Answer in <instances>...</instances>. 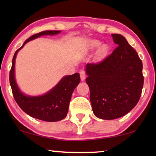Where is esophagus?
<instances>
[{
  "instance_id": "1",
  "label": "esophagus",
  "mask_w": 156,
  "mask_h": 156,
  "mask_svg": "<svg viewBox=\"0 0 156 156\" xmlns=\"http://www.w3.org/2000/svg\"><path fill=\"white\" fill-rule=\"evenodd\" d=\"M80 74L81 80H82V81H84L85 77H86V72H85L84 70L82 69V70H81V71L80 72Z\"/></svg>"
}]
</instances>
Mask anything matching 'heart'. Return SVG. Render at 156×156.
Listing matches in <instances>:
<instances>
[{
    "label": "heart",
    "instance_id": "1",
    "mask_svg": "<svg viewBox=\"0 0 156 156\" xmlns=\"http://www.w3.org/2000/svg\"><path fill=\"white\" fill-rule=\"evenodd\" d=\"M100 44H101V42H100L99 40H91L89 42V48L91 49L97 48L98 47H99ZM106 46L103 45L99 48V51L100 53H104L106 52Z\"/></svg>",
    "mask_w": 156,
    "mask_h": 156
}]
</instances>
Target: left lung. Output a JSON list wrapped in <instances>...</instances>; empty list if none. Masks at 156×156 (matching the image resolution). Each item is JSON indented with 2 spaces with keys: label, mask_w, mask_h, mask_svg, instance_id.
<instances>
[{
  "label": "left lung",
  "mask_w": 156,
  "mask_h": 156,
  "mask_svg": "<svg viewBox=\"0 0 156 156\" xmlns=\"http://www.w3.org/2000/svg\"><path fill=\"white\" fill-rule=\"evenodd\" d=\"M112 35L118 45L112 54L86 66L93 112L105 120L120 118L133 109L139 101L144 82L142 61L136 51L123 36Z\"/></svg>",
  "instance_id": "8db88e82"
}]
</instances>
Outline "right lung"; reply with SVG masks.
<instances>
[{
  "label": "right lung",
  "mask_w": 156,
  "mask_h": 156,
  "mask_svg": "<svg viewBox=\"0 0 156 156\" xmlns=\"http://www.w3.org/2000/svg\"><path fill=\"white\" fill-rule=\"evenodd\" d=\"M59 30H45L35 34L28 39L15 52L10 71L9 80L14 99L23 112L33 118L44 121H58L65 119L74 89L80 82L79 73L65 76L50 91L42 96L29 97L21 92L15 79V61L17 53L27 42L44 35H56Z\"/></svg>",
  "instance_id": "obj_1"
}]
</instances>
